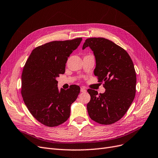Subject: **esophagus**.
<instances>
[{
    "label": "esophagus",
    "instance_id": "34e87169",
    "mask_svg": "<svg viewBox=\"0 0 158 158\" xmlns=\"http://www.w3.org/2000/svg\"><path fill=\"white\" fill-rule=\"evenodd\" d=\"M81 92H86V90L85 89V87L82 86V87H81Z\"/></svg>",
    "mask_w": 158,
    "mask_h": 158
}]
</instances>
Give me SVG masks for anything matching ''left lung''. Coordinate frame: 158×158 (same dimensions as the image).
<instances>
[{
  "label": "left lung",
  "mask_w": 158,
  "mask_h": 158,
  "mask_svg": "<svg viewBox=\"0 0 158 158\" xmlns=\"http://www.w3.org/2000/svg\"><path fill=\"white\" fill-rule=\"evenodd\" d=\"M92 49L96 58L94 75L104 82L106 92L98 94L89 89L87 104L90 118L100 124L109 125L121 119L132 103L136 92V73L131 57L121 47L103 38L85 40L83 49Z\"/></svg>",
  "instance_id": "left-lung-1"
}]
</instances>
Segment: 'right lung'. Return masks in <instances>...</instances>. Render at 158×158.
<instances>
[{
    "label": "right lung",
    "instance_id": "obj_1",
    "mask_svg": "<svg viewBox=\"0 0 158 158\" xmlns=\"http://www.w3.org/2000/svg\"><path fill=\"white\" fill-rule=\"evenodd\" d=\"M81 41L82 38L53 41L38 46L32 50L23 67V101L34 117L46 126L65 122L69 117L71 105L79 94L77 85L58 90L56 78L65 72L68 58Z\"/></svg>",
    "mask_w": 158,
    "mask_h": 158
}]
</instances>
